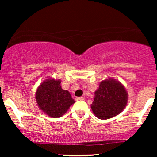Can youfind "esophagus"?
I'll return each mask as SVG.
<instances>
[{"instance_id":"obj_1","label":"esophagus","mask_w":157,"mask_h":157,"mask_svg":"<svg viewBox=\"0 0 157 157\" xmlns=\"http://www.w3.org/2000/svg\"><path fill=\"white\" fill-rule=\"evenodd\" d=\"M75 100H76L77 101H78V100H83L84 98L82 97H76V98H75Z\"/></svg>"}]
</instances>
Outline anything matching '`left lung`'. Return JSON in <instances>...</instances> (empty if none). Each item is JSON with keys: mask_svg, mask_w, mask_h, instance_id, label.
<instances>
[{"mask_svg": "<svg viewBox=\"0 0 157 157\" xmlns=\"http://www.w3.org/2000/svg\"><path fill=\"white\" fill-rule=\"evenodd\" d=\"M128 100V95L125 86L120 81L108 78L101 81L95 91L91 108L97 118L107 120L121 113Z\"/></svg>", "mask_w": 157, "mask_h": 157, "instance_id": "left-lung-1", "label": "left lung"}]
</instances>
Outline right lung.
Segmentation results:
<instances>
[{
	"instance_id": "right-lung-1",
	"label": "right lung",
	"mask_w": 157,
	"mask_h": 157,
	"mask_svg": "<svg viewBox=\"0 0 157 157\" xmlns=\"http://www.w3.org/2000/svg\"><path fill=\"white\" fill-rule=\"evenodd\" d=\"M60 83V79L50 77L40 83L35 93L40 110L53 118L62 117L75 102L69 91L63 89Z\"/></svg>"
}]
</instances>
